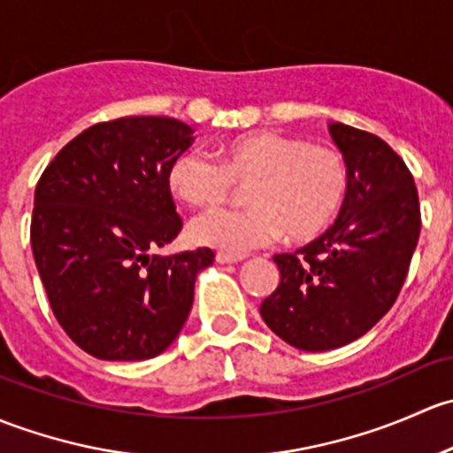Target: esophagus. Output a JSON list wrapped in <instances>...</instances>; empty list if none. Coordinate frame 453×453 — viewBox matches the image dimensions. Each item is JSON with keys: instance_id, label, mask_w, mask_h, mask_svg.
<instances>
[{"instance_id": "obj_1", "label": "esophagus", "mask_w": 453, "mask_h": 453, "mask_svg": "<svg viewBox=\"0 0 453 453\" xmlns=\"http://www.w3.org/2000/svg\"><path fill=\"white\" fill-rule=\"evenodd\" d=\"M242 259H244L242 255H228V253H218L216 255L218 264H237V261H242Z\"/></svg>"}]
</instances>
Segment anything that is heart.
Instances as JSON below:
<instances>
[{
    "label": "heart",
    "mask_w": 453,
    "mask_h": 453,
    "mask_svg": "<svg viewBox=\"0 0 453 453\" xmlns=\"http://www.w3.org/2000/svg\"><path fill=\"white\" fill-rule=\"evenodd\" d=\"M220 163L200 152L172 161L167 185L183 203L216 209L235 185L246 188L250 207L211 211L194 220V242L242 255L270 244L283 233L310 242L329 228L349 189L347 163L335 148L307 143L296 134L259 130L222 143Z\"/></svg>",
    "instance_id": "heart-1"
}]
</instances>
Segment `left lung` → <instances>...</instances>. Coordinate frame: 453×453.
<instances>
[{
	"label": "left lung",
	"mask_w": 453,
	"mask_h": 453,
	"mask_svg": "<svg viewBox=\"0 0 453 453\" xmlns=\"http://www.w3.org/2000/svg\"><path fill=\"white\" fill-rule=\"evenodd\" d=\"M347 163L338 220L296 253L274 255L277 290L259 307L264 323L303 351H329L365 335L397 301L421 233L414 179L384 139L329 124Z\"/></svg>",
	"instance_id": "1"
}]
</instances>
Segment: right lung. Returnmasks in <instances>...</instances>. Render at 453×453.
<instances>
[{"mask_svg": "<svg viewBox=\"0 0 453 453\" xmlns=\"http://www.w3.org/2000/svg\"><path fill=\"white\" fill-rule=\"evenodd\" d=\"M192 128L137 115L73 137L35 189L30 242L65 334L100 360H148L188 320L209 249L158 257L180 233L167 172Z\"/></svg>", "mask_w": 453, "mask_h": 453, "instance_id": "add662e5", "label": "right lung"}]
</instances>
